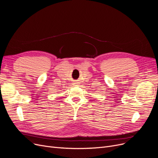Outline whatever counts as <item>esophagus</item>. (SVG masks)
Here are the masks:
<instances>
[{
  "label": "esophagus",
  "instance_id": "34e87169",
  "mask_svg": "<svg viewBox=\"0 0 158 158\" xmlns=\"http://www.w3.org/2000/svg\"><path fill=\"white\" fill-rule=\"evenodd\" d=\"M73 84H74V85H76V84H77V83H74Z\"/></svg>",
  "mask_w": 158,
  "mask_h": 158
}]
</instances>
